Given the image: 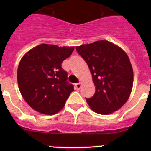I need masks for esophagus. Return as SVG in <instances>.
Masks as SVG:
<instances>
[{"mask_svg":"<svg viewBox=\"0 0 151 151\" xmlns=\"http://www.w3.org/2000/svg\"><path fill=\"white\" fill-rule=\"evenodd\" d=\"M75 86H76V88L77 90H79L80 88H81V86H82V83H81V82H79V83L76 84V85H75Z\"/></svg>","mask_w":151,"mask_h":151,"instance_id":"34e87169","label":"esophagus"}]
</instances>
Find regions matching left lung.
Segmentation results:
<instances>
[{"mask_svg":"<svg viewBox=\"0 0 151 151\" xmlns=\"http://www.w3.org/2000/svg\"><path fill=\"white\" fill-rule=\"evenodd\" d=\"M87 63L95 85V94L87 98L95 113L107 115L125 104L132 90L133 69L130 60L121 47L101 40L76 47Z\"/></svg>","mask_w":151,"mask_h":151,"instance_id":"obj_1","label":"left lung"}]
</instances>
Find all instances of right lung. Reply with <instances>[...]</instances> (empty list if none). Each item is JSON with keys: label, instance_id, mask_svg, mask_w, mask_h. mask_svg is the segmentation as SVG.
Segmentation results:
<instances>
[{"label": "right lung", "instance_id": "obj_1", "mask_svg": "<svg viewBox=\"0 0 151 151\" xmlns=\"http://www.w3.org/2000/svg\"><path fill=\"white\" fill-rule=\"evenodd\" d=\"M75 47L41 44L29 50L19 63L17 82L22 97L33 110L54 115L62 110L73 85L61 67Z\"/></svg>", "mask_w": 151, "mask_h": 151}]
</instances>
